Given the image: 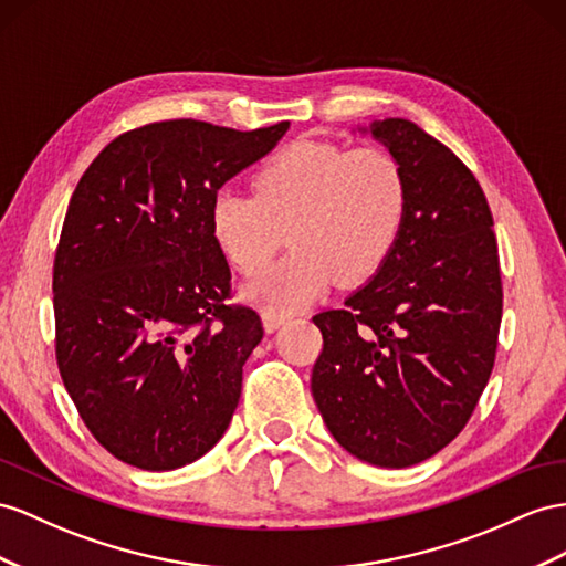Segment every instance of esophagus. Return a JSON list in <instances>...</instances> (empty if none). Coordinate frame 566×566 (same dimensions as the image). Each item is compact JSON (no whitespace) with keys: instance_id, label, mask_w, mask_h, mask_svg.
<instances>
[{"instance_id":"esophagus-1","label":"esophagus","mask_w":566,"mask_h":566,"mask_svg":"<svg viewBox=\"0 0 566 566\" xmlns=\"http://www.w3.org/2000/svg\"><path fill=\"white\" fill-rule=\"evenodd\" d=\"M289 321L286 315H280V313H270V311H265L263 313V327H265V332H274V329H280L284 323Z\"/></svg>"}]
</instances>
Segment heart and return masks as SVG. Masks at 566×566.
Instances as JSON below:
<instances>
[{
  "label": "heart",
  "mask_w": 566,
  "mask_h": 566,
  "mask_svg": "<svg viewBox=\"0 0 566 566\" xmlns=\"http://www.w3.org/2000/svg\"><path fill=\"white\" fill-rule=\"evenodd\" d=\"M253 193L222 188L210 202L217 249L237 270L263 268L289 227V253L241 286L270 313L311 306L337 280L366 282L392 255L407 220V177L378 148L301 140L255 171Z\"/></svg>",
  "instance_id": "b5f03b06"
}]
</instances>
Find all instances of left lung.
I'll return each instance as SVG.
<instances>
[{"label":"left lung","mask_w":566,"mask_h":566,"mask_svg":"<svg viewBox=\"0 0 566 566\" xmlns=\"http://www.w3.org/2000/svg\"><path fill=\"white\" fill-rule=\"evenodd\" d=\"M407 177V220L373 277L313 323L311 392L346 452L382 469L438 454L467 426L495 364L502 280L492 214L461 159L409 119L358 126Z\"/></svg>","instance_id":"obj_1"}]
</instances>
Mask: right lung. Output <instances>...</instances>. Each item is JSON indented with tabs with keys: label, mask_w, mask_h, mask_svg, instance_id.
<instances>
[{
	"label": "right lung",
	"mask_w": 566,
	"mask_h": 566,
	"mask_svg": "<svg viewBox=\"0 0 566 566\" xmlns=\"http://www.w3.org/2000/svg\"><path fill=\"white\" fill-rule=\"evenodd\" d=\"M286 128H134L71 196L52 280L56 364L83 423L124 463L181 469L229 428L263 325L224 303L231 274L210 202Z\"/></svg>",
	"instance_id": "obj_1"
}]
</instances>
